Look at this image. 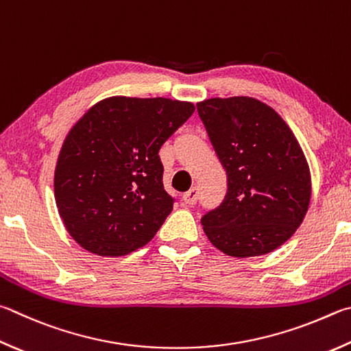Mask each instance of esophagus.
I'll return each mask as SVG.
<instances>
[{
	"label": "esophagus",
	"instance_id": "34e87169",
	"mask_svg": "<svg viewBox=\"0 0 351 351\" xmlns=\"http://www.w3.org/2000/svg\"><path fill=\"white\" fill-rule=\"evenodd\" d=\"M197 196H199V193H197V187H192L189 192L182 195V201L189 204V206H193V204L197 201Z\"/></svg>",
	"mask_w": 351,
	"mask_h": 351
}]
</instances>
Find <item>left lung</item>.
Listing matches in <instances>:
<instances>
[{
	"label": "left lung",
	"instance_id": "8db88e82",
	"mask_svg": "<svg viewBox=\"0 0 351 351\" xmlns=\"http://www.w3.org/2000/svg\"><path fill=\"white\" fill-rule=\"evenodd\" d=\"M196 106L228 178L224 202L201 219L204 233L233 258L276 250L310 206L311 175L301 144L281 114L256 98H210Z\"/></svg>",
	"mask_w": 351,
	"mask_h": 351
}]
</instances>
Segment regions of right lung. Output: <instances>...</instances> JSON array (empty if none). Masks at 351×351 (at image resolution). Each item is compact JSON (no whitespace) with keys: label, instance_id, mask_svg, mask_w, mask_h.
I'll return each instance as SVG.
<instances>
[{"label":"right lung","instance_id":"add662e5","mask_svg":"<svg viewBox=\"0 0 351 351\" xmlns=\"http://www.w3.org/2000/svg\"><path fill=\"white\" fill-rule=\"evenodd\" d=\"M195 112L170 98L109 97L76 121L55 167V201L70 237L98 256H125L173 208L158 152Z\"/></svg>","mask_w":351,"mask_h":351}]
</instances>
